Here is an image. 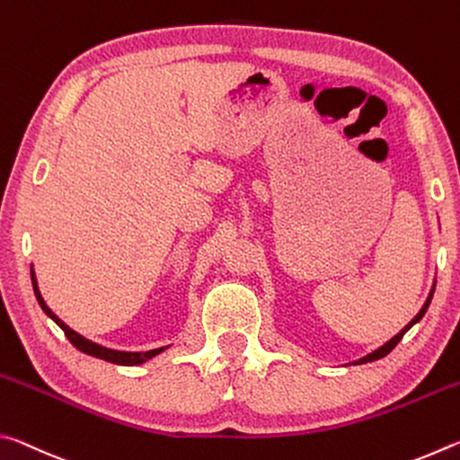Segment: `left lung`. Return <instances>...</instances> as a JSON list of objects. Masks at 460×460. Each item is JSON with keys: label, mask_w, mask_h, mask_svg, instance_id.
<instances>
[{"label": "left lung", "mask_w": 460, "mask_h": 460, "mask_svg": "<svg viewBox=\"0 0 460 460\" xmlns=\"http://www.w3.org/2000/svg\"><path fill=\"white\" fill-rule=\"evenodd\" d=\"M432 294H434V284H432V290H430V294H428V298H426V302H424V306L420 308V313L411 318V321L403 326V329L395 334V337H392L389 339L385 345H381L379 349H376V351H371L369 355H365V357H361V359H357V361H353V363H349V365H363V363H371V361H377V359H381V357H385L389 351H392V349L398 345V342L402 341V337L403 334H406L411 326H414L416 323H420V318H422L424 314H426V310H428V306H430V300H432Z\"/></svg>", "instance_id": "left-lung-1"}]
</instances>
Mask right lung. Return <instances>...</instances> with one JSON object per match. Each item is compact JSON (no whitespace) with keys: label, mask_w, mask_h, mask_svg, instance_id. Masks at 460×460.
<instances>
[{"label":"right lung","mask_w":460,"mask_h":460,"mask_svg":"<svg viewBox=\"0 0 460 460\" xmlns=\"http://www.w3.org/2000/svg\"><path fill=\"white\" fill-rule=\"evenodd\" d=\"M30 274H32V286H34V294H36V300L38 305H40V308L46 313V316H50L54 323H57L62 331H65L66 339L73 342V345L79 349V351L87 353L91 357H97V359H103V361H109V363H115V365H128V367H131V365H142L146 361H150L152 357L160 355L162 351H166V347H158V349H152V351H115V349H107L103 345H99V342H93L89 339H84L83 334H79L76 331H73L71 326L65 324L60 321V318L52 313V310L46 306V302L42 298L40 290H38V282H36V274H34V268L30 270Z\"/></svg>","instance_id":"add662e5"}]
</instances>
